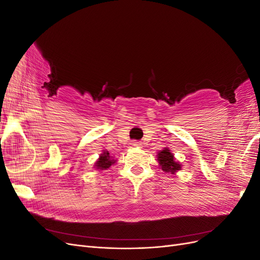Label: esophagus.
<instances>
[{
  "label": "esophagus",
  "instance_id": "34e87169",
  "mask_svg": "<svg viewBox=\"0 0 260 260\" xmlns=\"http://www.w3.org/2000/svg\"><path fill=\"white\" fill-rule=\"evenodd\" d=\"M130 145L132 147H141V143L140 142H137V141H132V142L130 143Z\"/></svg>",
  "mask_w": 260,
  "mask_h": 260
}]
</instances>
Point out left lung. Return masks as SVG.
<instances>
[{
	"label": "left lung",
	"mask_w": 260,
	"mask_h": 260,
	"mask_svg": "<svg viewBox=\"0 0 260 260\" xmlns=\"http://www.w3.org/2000/svg\"><path fill=\"white\" fill-rule=\"evenodd\" d=\"M156 156L159 168L164 172H166V174H176V172L180 171L181 168H182V165L177 160L175 155L171 153L168 147L160 149L159 152H157Z\"/></svg>",
	"instance_id": "left-lung-1"
}]
</instances>
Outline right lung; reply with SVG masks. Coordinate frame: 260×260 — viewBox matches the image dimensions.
Masks as SVG:
<instances>
[{
  "label": "right lung",
  "instance_id": "add662e5",
  "mask_svg": "<svg viewBox=\"0 0 260 260\" xmlns=\"http://www.w3.org/2000/svg\"><path fill=\"white\" fill-rule=\"evenodd\" d=\"M116 162H117V159H115L113 156H111V154H109V152L106 151V149H103L93 167L94 169H96L99 171H103L111 168Z\"/></svg>",
  "mask_w": 260,
  "mask_h": 260
}]
</instances>
